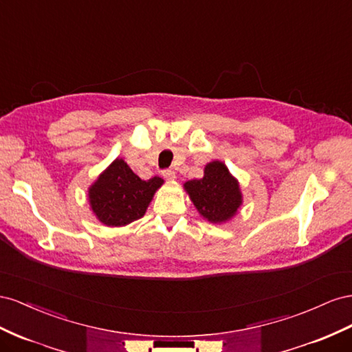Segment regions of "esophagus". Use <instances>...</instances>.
<instances>
[{
	"mask_svg": "<svg viewBox=\"0 0 352 352\" xmlns=\"http://www.w3.org/2000/svg\"><path fill=\"white\" fill-rule=\"evenodd\" d=\"M162 175L166 178V179H175V173L173 169H165L164 173H162Z\"/></svg>",
	"mask_w": 352,
	"mask_h": 352,
	"instance_id": "esophagus-1",
	"label": "esophagus"
}]
</instances>
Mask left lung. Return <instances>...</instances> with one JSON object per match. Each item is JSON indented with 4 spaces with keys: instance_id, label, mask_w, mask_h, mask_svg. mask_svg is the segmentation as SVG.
<instances>
[{
    "instance_id": "left-lung-1",
    "label": "left lung",
    "mask_w": 352,
    "mask_h": 352,
    "mask_svg": "<svg viewBox=\"0 0 352 352\" xmlns=\"http://www.w3.org/2000/svg\"><path fill=\"white\" fill-rule=\"evenodd\" d=\"M184 190L199 214L214 224L232 219L243 200L239 182L219 160L205 166L204 178L184 183Z\"/></svg>"
}]
</instances>
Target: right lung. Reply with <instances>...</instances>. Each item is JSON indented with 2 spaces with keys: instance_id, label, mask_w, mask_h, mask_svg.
<instances>
[{
  "instance_id": "right-lung-1",
  "label": "right lung",
  "mask_w": 352,
  "mask_h": 352,
  "mask_svg": "<svg viewBox=\"0 0 352 352\" xmlns=\"http://www.w3.org/2000/svg\"><path fill=\"white\" fill-rule=\"evenodd\" d=\"M164 179L153 177L144 182L133 173L124 159H115L88 188L89 206L100 223L122 227L144 214Z\"/></svg>"
}]
</instances>
